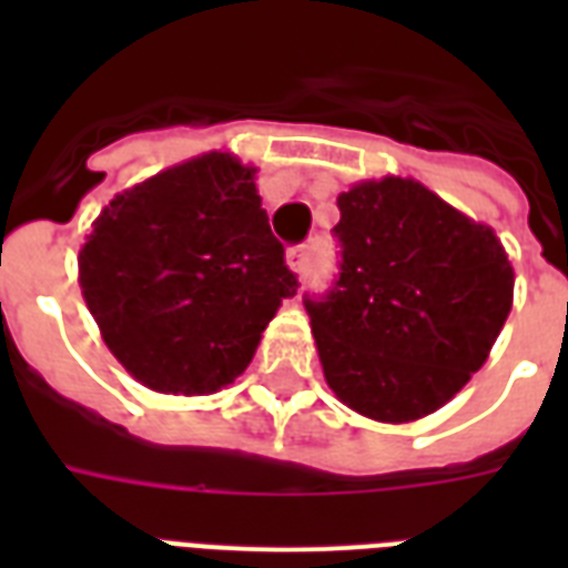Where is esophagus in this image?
Returning a JSON list of instances; mask_svg holds the SVG:
<instances>
[{"label": "esophagus", "instance_id": "obj_1", "mask_svg": "<svg viewBox=\"0 0 568 568\" xmlns=\"http://www.w3.org/2000/svg\"><path fill=\"white\" fill-rule=\"evenodd\" d=\"M310 258H312V250L310 247H292L285 253V262L292 267L294 274H303L306 267H310Z\"/></svg>", "mask_w": 568, "mask_h": 568}]
</instances>
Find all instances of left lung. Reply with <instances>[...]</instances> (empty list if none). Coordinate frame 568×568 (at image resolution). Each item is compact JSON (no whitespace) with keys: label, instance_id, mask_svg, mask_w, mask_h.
<instances>
[{"label":"left lung","instance_id":"left-lung-1","mask_svg":"<svg viewBox=\"0 0 568 568\" xmlns=\"http://www.w3.org/2000/svg\"><path fill=\"white\" fill-rule=\"evenodd\" d=\"M338 276L306 294L329 388L374 422L439 409L486 363L513 306L501 241L413 180L336 200Z\"/></svg>","mask_w":568,"mask_h":568}]
</instances>
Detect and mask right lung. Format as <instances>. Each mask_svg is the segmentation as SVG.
I'll use <instances>...</instances> for the list:
<instances>
[{
    "mask_svg": "<svg viewBox=\"0 0 568 568\" xmlns=\"http://www.w3.org/2000/svg\"><path fill=\"white\" fill-rule=\"evenodd\" d=\"M253 168L209 153L123 191L79 250V283L105 345L144 386L209 395L250 365L297 294Z\"/></svg>",
    "mask_w": 568,
    "mask_h": 568,
    "instance_id": "1",
    "label": "right lung"
}]
</instances>
